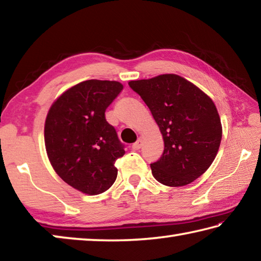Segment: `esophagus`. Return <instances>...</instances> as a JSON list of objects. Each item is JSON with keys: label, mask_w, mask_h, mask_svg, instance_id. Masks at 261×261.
I'll use <instances>...</instances> for the list:
<instances>
[{"label": "esophagus", "mask_w": 261, "mask_h": 261, "mask_svg": "<svg viewBox=\"0 0 261 261\" xmlns=\"http://www.w3.org/2000/svg\"><path fill=\"white\" fill-rule=\"evenodd\" d=\"M141 146H143V140H141L140 138L136 141L135 144H132V149H135V151H137V149H140Z\"/></svg>", "instance_id": "34e87169"}]
</instances>
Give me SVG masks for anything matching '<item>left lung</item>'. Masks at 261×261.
<instances>
[{
	"label": "left lung",
	"instance_id": "8db88e82",
	"mask_svg": "<svg viewBox=\"0 0 261 261\" xmlns=\"http://www.w3.org/2000/svg\"><path fill=\"white\" fill-rule=\"evenodd\" d=\"M160 127L165 149L152 174L167 187L192 183L208 169L218 154L222 126L208 95L177 74L129 82Z\"/></svg>",
	"mask_w": 261,
	"mask_h": 261
}]
</instances>
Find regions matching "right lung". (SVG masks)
<instances>
[{"mask_svg": "<svg viewBox=\"0 0 261 261\" xmlns=\"http://www.w3.org/2000/svg\"><path fill=\"white\" fill-rule=\"evenodd\" d=\"M122 90L118 82H82L65 91L47 115L45 145L53 168L65 183L91 196L112 187L115 162L125 153L105 115Z\"/></svg>", "mask_w": 261, "mask_h": 261, "instance_id": "add662e5", "label": "right lung"}]
</instances>
